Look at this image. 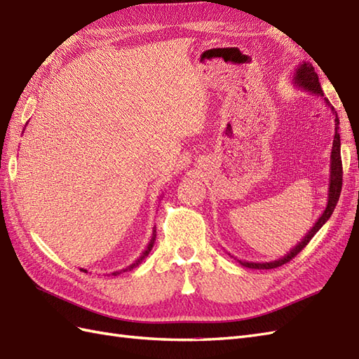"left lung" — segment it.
Wrapping results in <instances>:
<instances>
[{
	"mask_svg": "<svg viewBox=\"0 0 359 359\" xmlns=\"http://www.w3.org/2000/svg\"><path fill=\"white\" fill-rule=\"evenodd\" d=\"M292 85L296 88H300L303 90H308L311 94H316L317 97H321L325 101L326 107L330 109V112L334 115V121H335V135H334V142H332V151H330V177H329V188H327V205L323 210V214L318 217V219L316 222V224L312 226L311 231L303 236V240L297 244L294 245L292 249L282 256V258L276 259V261H270V262H249V261H240L241 265L247 269H255V270H270V269H278L280 265L290 262L294 256L297 253H300L303 249H305L306 244L312 240V236H314L321 226H323L327 219L332 215L334 209L338 203V198H339V192H341V185H343V165H341V142H339V133H338V128H339V119H338V114L337 110L334 109V106L329 103V100L325 98L323 95V89L320 86V81H318V76L317 72L314 71V67L311 65L309 62H302L300 65L294 71V76H292Z\"/></svg>",
	"mask_w": 359,
	"mask_h": 359,
	"instance_id": "obj_1",
	"label": "left lung"
}]
</instances>
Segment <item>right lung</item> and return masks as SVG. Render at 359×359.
I'll list each match as a JSON object with an SVG mask.
<instances>
[{
  "mask_svg": "<svg viewBox=\"0 0 359 359\" xmlns=\"http://www.w3.org/2000/svg\"><path fill=\"white\" fill-rule=\"evenodd\" d=\"M154 241H156V231H153V235H151V240H150V243H149V245H147V249L142 252V255L140 256V258H137L132 265H128L127 269H124V270H119V271H114L112 274L114 276H118L119 273L121 271H127V270H132V269H135V267H137V265H140L141 262H142V259L145 258V256H149V253L151 252V249H153V244H154Z\"/></svg>",
  "mask_w": 359,
  "mask_h": 359,
  "instance_id": "1",
  "label": "right lung"
}]
</instances>
